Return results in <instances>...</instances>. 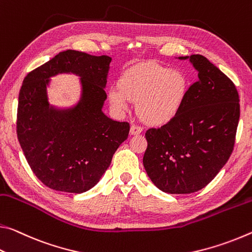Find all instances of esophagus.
Wrapping results in <instances>:
<instances>
[{
  "mask_svg": "<svg viewBox=\"0 0 252 252\" xmlns=\"http://www.w3.org/2000/svg\"><path fill=\"white\" fill-rule=\"evenodd\" d=\"M143 131V128L138 125H131L130 126V135H137L141 134Z\"/></svg>",
  "mask_w": 252,
  "mask_h": 252,
  "instance_id": "34e87169",
  "label": "esophagus"
}]
</instances>
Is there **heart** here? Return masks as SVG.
I'll list each match as a JSON object with an SVG mask.
<instances>
[{
    "instance_id": "heart-1",
    "label": "heart",
    "mask_w": 252,
    "mask_h": 252,
    "mask_svg": "<svg viewBox=\"0 0 252 252\" xmlns=\"http://www.w3.org/2000/svg\"><path fill=\"white\" fill-rule=\"evenodd\" d=\"M185 93L187 78L183 73L148 63L124 72L118 80V88H110L108 97L118 113H126L129 101L138 102L139 117L152 125H160L176 116Z\"/></svg>"
}]
</instances>
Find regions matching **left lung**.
<instances>
[{"label": "left lung", "instance_id": "left-lung-1", "mask_svg": "<svg viewBox=\"0 0 252 252\" xmlns=\"http://www.w3.org/2000/svg\"><path fill=\"white\" fill-rule=\"evenodd\" d=\"M189 59L197 80L189 86L176 116L147 129L143 164L156 187L171 194L203 189L233 151L240 105L236 86L201 55Z\"/></svg>", "mask_w": 252, "mask_h": 252}]
</instances>
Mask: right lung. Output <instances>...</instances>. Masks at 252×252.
I'll return each instance as SVG.
<instances>
[{
    "instance_id": "1",
    "label": "right lung",
    "mask_w": 252,
    "mask_h": 252,
    "mask_svg": "<svg viewBox=\"0 0 252 252\" xmlns=\"http://www.w3.org/2000/svg\"><path fill=\"white\" fill-rule=\"evenodd\" d=\"M110 61L107 56L67 50L24 78L16 134L28 164L45 187L69 193L88 191L128 137V123L113 121L101 111ZM60 72L82 77L81 101L68 111H56L47 104L48 78Z\"/></svg>"
}]
</instances>
